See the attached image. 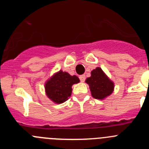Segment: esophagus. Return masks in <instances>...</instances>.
Wrapping results in <instances>:
<instances>
[{"instance_id":"esophagus-1","label":"esophagus","mask_w":149,"mask_h":149,"mask_svg":"<svg viewBox=\"0 0 149 149\" xmlns=\"http://www.w3.org/2000/svg\"><path fill=\"white\" fill-rule=\"evenodd\" d=\"M79 78H80V80H81V82H84L85 79H86V76L84 75V74H83V75L80 76V77H79Z\"/></svg>"}]
</instances>
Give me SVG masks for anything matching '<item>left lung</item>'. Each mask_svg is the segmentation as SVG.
<instances>
[{
  "mask_svg": "<svg viewBox=\"0 0 149 149\" xmlns=\"http://www.w3.org/2000/svg\"><path fill=\"white\" fill-rule=\"evenodd\" d=\"M85 82L89 85L93 98L104 100L114 91V83L104 72L100 67H97L91 72V76Z\"/></svg>",
  "mask_w": 149,
  "mask_h": 149,
  "instance_id": "left-lung-1",
  "label": "left lung"
}]
</instances>
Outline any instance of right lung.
<instances>
[{
  "mask_svg": "<svg viewBox=\"0 0 149 149\" xmlns=\"http://www.w3.org/2000/svg\"><path fill=\"white\" fill-rule=\"evenodd\" d=\"M80 82L78 77L62 70L56 72L45 84L46 95L55 104L64 103L72 95V85Z\"/></svg>",
  "mask_w": 149,
  "mask_h": 149,
  "instance_id": "right-lung-1",
  "label": "right lung"
}]
</instances>
